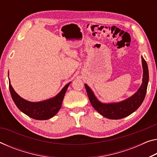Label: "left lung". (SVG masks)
<instances>
[{
  "label": "left lung",
  "instance_id": "obj_1",
  "mask_svg": "<svg viewBox=\"0 0 157 157\" xmlns=\"http://www.w3.org/2000/svg\"><path fill=\"white\" fill-rule=\"evenodd\" d=\"M142 63L143 68V78L142 85L133 96L120 103L110 104L101 103L97 100L91 89L86 84H84L89 99L93 108L101 115L110 119H122L135 112L144 101L149 80L147 64L143 56H142Z\"/></svg>",
  "mask_w": 157,
  "mask_h": 157
}]
</instances>
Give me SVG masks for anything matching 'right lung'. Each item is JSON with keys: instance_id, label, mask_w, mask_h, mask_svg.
<instances>
[{"instance_id": "right-lung-1", "label": "right lung", "mask_w": 157, "mask_h": 157, "mask_svg": "<svg viewBox=\"0 0 157 157\" xmlns=\"http://www.w3.org/2000/svg\"><path fill=\"white\" fill-rule=\"evenodd\" d=\"M69 84L70 83L66 84L58 94V95H56L54 98L47 101L37 102V103L29 102L21 98L14 91L10 84V82H9V89L12 100L22 113L35 119L46 120L54 117L60 110L62 101L63 100Z\"/></svg>"}]
</instances>
